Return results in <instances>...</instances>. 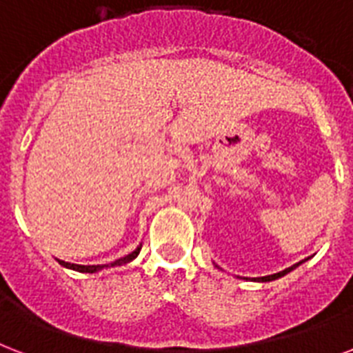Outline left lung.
Listing matches in <instances>:
<instances>
[{
    "instance_id": "obj_1",
    "label": "left lung",
    "mask_w": 353,
    "mask_h": 353,
    "mask_svg": "<svg viewBox=\"0 0 353 353\" xmlns=\"http://www.w3.org/2000/svg\"><path fill=\"white\" fill-rule=\"evenodd\" d=\"M303 261H300V263H296V265L289 266V268H285L283 272H278V274H272V276H265V278H257V281H274V279H278V278H283L285 274H289L290 270H294L296 266L298 265H302Z\"/></svg>"
}]
</instances>
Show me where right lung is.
<instances>
[{"label":"right lung","mask_w":353,"mask_h":353,"mask_svg":"<svg viewBox=\"0 0 353 353\" xmlns=\"http://www.w3.org/2000/svg\"><path fill=\"white\" fill-rule=\"evenodd\" d=\"M141 248L142 244L139 246V248L134 250V252H131L129 255H125V257H120V259L112 261L111 265H74V263H66V261H59L61 265L66 266V268H70V270H77V272H88V274H94L98 272V270H101V268H107V266H122L125 265V263H129V261H133L137 255L141 254Z\"/></svg>","instance_id":"add662e5"}]
</instances>
